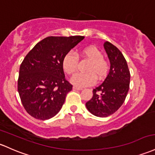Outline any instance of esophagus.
<instances>
[{
    "mask_svg": "<svg viewBox=\"0 0 155 155\" xmlns=\"http://www.w3.org/2000/svg\"><path fill=\"white\" fill-rule=\"evenodd\" d=\"M74 90H76V91H81L82 90V88L81 87H76V86H74Z\"/></svg>",
    "mask_w": 155,
    "mask_h": 155,
    "instance_id": "1",
    "label": "esophagus"
}]
</instances>
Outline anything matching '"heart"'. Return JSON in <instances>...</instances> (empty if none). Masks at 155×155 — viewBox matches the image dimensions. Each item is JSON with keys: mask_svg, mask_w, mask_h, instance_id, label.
Here are the masks:
<instances>
[{"mask_svg": "<svg viewBox=\"0 0 155 155\" xmlns=\"http://www.w3.org/2000/svg\"><path fill=\"white\" fill-rule=\"evenodd\" d=\"M81 57L90 60L85 68L86 73H79L71 79L72 83L78 87H86L93 84L98 80L102 79L109 69L107 62L103 58L101 52L96 47L90 45L79 50ZM78 58L72 53H68L62 59V67L64 72L68 75L75 74L78 68Z\"/></svg>", "mask_w": 155, "mask_h": 155, "instance_id": "heart-1", "label": "heart"}]
</instances>
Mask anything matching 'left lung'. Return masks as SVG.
Returning <instances> with one entry per match:
<instances>
[{"label":"left lung","instance_id":"obj_1","mask_svg":"<svg viewBox=\"0 0 155 155\" xmlns=\"http://www.w3.org/2000/svg\"><path fill=\"white\" fill-rule=\"evenodd\" d=\"M104 47L110 59V72L104 82L93 89V97L86 103L90 113L101 118L112 115L121 107L130 82V73L122 53L108 41Z\"/></svg>","mask_w":155,"mask_h":155}]
</instances>
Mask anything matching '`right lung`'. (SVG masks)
Masks as SVG:
<instances>
[{"mask_svg":"<svg viewBox=\"0 0 155 155\" xmlns=\"http://www.w3.org/2000/svg\"><path fill=\"white\" fill-rule=\"evenodd\" d=\"M84 37H48L28 53L20 67L18 90L31 116L45 120L59 113L73 85L65 79L62 59Z\"/></svg>","mask_w":155,"mask_h":155,"instance_id":"1","label":"right lung"}]
</instances>
